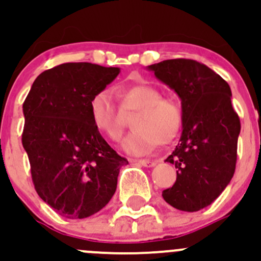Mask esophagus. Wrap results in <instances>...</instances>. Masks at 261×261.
Here are the masks:
<instances>
[{"label": "esophagus", "mask_w": 261, "mask_h": 261, "mask_svg": "<svg viewBox=\"0 0 261 261\" xmlns=\"http://www.w3.org/2000/svg\"><path fill=\"white\" fill-rule=\"evenodd\" d=\"M133 162H136V164L138 165H142V166L144 167H152L156 165V161H152V160H134Z\"/></svg>", "instance_id": "34e87169"}]
</instances>
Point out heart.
<instances>
[{
    "mask_svg": "<svg viewBox=\"0 0 261 261\" xmlns=\"http://www.w3.org/2000/svg\"><path fill=\"white\" fill-rule=\"evenodd\" d=\"M122 104L115 105L107 90L96 92L90 100V114L95 127L112 141H119L125 128V114L136 113L134 130L123 141L125 152L142 156L153 151L157 144L167 146L179 137L184 124V112L176 100L162 94L144 82H136L119 89Z\"/></svg>",
    "mask_w": 261,
    "mask_h": 261,
    "instance_id": "b5f03b06",
    "label": "heart"
}]
</instances>
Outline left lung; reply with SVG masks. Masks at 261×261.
<instances>
[{
  "label": "left lung",
  "mask_w": 261,
  "mask_h": 261,
  "mask_svg": "<svg viewBox=\"0 0 261 261\" xmlns=\"http://www.w3.org/2000/svg\"><path fill=\"white\" fill-rule=\"evenodd\" d=\"M148 69L176 92L184 112L180 142L166 159L175 165L176 181L162 197L176 210L197 212L217 199L236 169L241 124L231 89L210 67L193 59H167Z\"/></svg>",
  "instance_id": "1"
}]
</instances>
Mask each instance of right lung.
Returning <instances> with one entry per match:
<instances>
[{
    "instance_id": "right-lung-1",
    "label": "right lung",
    "mask_w": 261,
    "mask_h": 261,
    "mask_svg": "<svg viewBox=\"0 0 261 261\" xmlns=\"http://www.w3.org/2000/svg\"><path fill=\"white\" fill-rule=\"evenodd\" d=\"M119 72L87 62L59 64L37 77L22 105V146L35 190L66 218L102 210L117 190L120 167L128 164L90 114V100Z\"/></svg>"
}]
</instances>
